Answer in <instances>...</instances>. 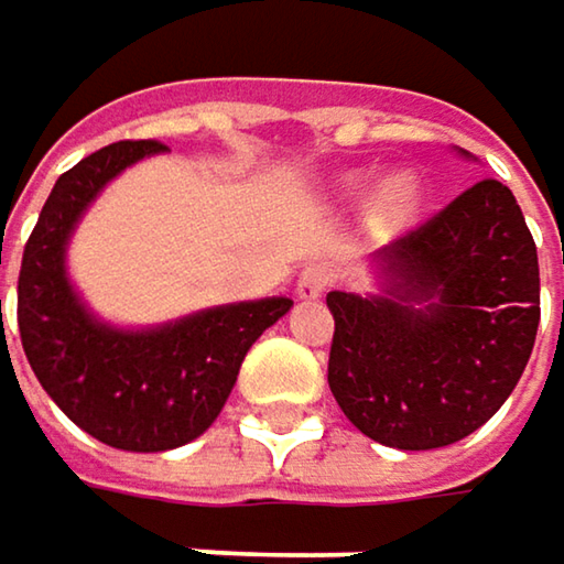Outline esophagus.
<instances>
[{
	"label": "esophagus",
	"mask_w": 564,
	"mask_h": 564,
	"mask_svg": "<svg viewBox=\"0 0 564 564\" xmlns=\"http://www.w3.org/2000/svg\"><path fill=\"white\" fill-rule=\"evenodd\" d=\"M333 283V268L323 264V261H316V264H306V268H303V274H300V281H296V293H300L303 300H316V296H323Z\"/></svg>",
	"instance_id": "34e87169"
}]
</instances>
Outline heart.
I'll use <instances>...</instances> for the list:
<instances>
[{"instance_id":"b5f03b06","label":"heart","mask_w":564,"mask_h":564,"mask_svg":"<svg viewBox=\"0 0 564 564\" xmlns=\"http://www.w3.org/2000/svg\"><path fill=\"white\" fill-rule=\"evenodd\" d=\"M423 203V186L413 174H393L384 186L378 189L375 199V216L384 229H403L406 223H413V216L420 213Z\"/></svg>"}]
</instances>
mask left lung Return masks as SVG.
<instances>
[{"label":"left lung","mask_w":564,"mask_h":564,"mask_svg":"<svg viewBox=\"0 0 564 564\" xmlns=\"http://www.w3.org/2000/svg\"><path fill=\"white\" fill-rule=\"evenodd\" d=\"M378 261L387 296H326L333 397L381 445H452L503 406L533 355L536 241L513 193L487 177L397 235Z\"/></svg>","instance_id":"1"}]
</instances>
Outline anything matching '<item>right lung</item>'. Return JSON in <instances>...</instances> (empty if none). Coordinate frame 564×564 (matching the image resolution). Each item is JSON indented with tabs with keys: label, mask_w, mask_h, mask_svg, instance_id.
<instances>
[{
	"label": "right lung",
	"mask_w": 564,
	"mask_h": 564,
	"mask_svg": "<svg viewBox=\"0 0 564 564\" xmlns=\"http://www.w3.org/2000/svg\"><path fill=\"white\" fill-rule=\"evenodd\" d=\"M161 141H116L61 174L19 271V335L34 378L83 433L126 452H167L203 435L226 406L254 338L293 300L274 296L122 333L96 323L64 274L67 238L93 196Z\"/></svg>",
	"instance_id": "obj_1"
}]
</instances>
